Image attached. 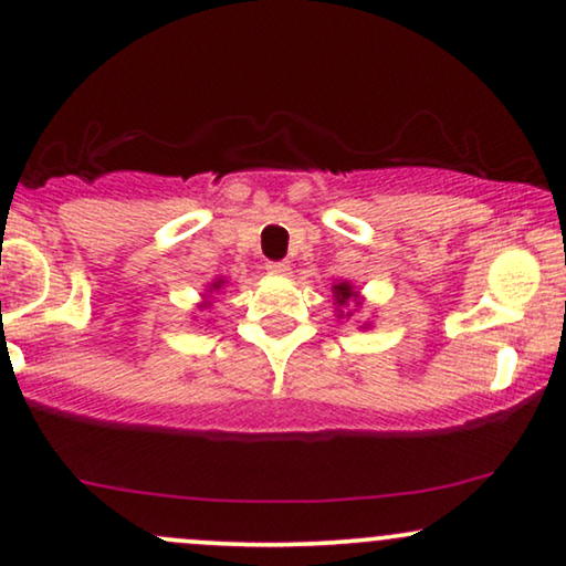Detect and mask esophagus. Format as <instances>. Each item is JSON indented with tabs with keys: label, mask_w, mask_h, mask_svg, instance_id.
Masks as SVG:
<instances>
[{
	"label": "esophagus",
	"mask_w": 566,
	"mask_h": 566,
	"mask_svg": "<svg viewBox=\"0 0 566 566\" xmlns=\"http://www.w3.org/2000/svg\"><path fill=\"white\" fill-rule=\"evenodd\" d=\"M268 273L270 275H289L291 273V265L289 262H268Z\"/></svg>",
	"instance_id": "1"
}]
</instances>
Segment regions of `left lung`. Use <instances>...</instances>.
<instances>
[{
    "mask_svg": "<svg viewBox=\"0 0 566 566\" xmlns=\"http://www.w3.org/2000/svg\"><path fill=\"white\" fill-rule=\"evenodd\" d=\"M332 293H335V304H337V312L339 308H345L347 304H350V301H355V304H358V293H355V289L350 283H335L332 285ZM345 312H339V316H343ZM347 316H350V312H347Z\"/></svg>",
    "mask_w": 566,
    "mask_h": 566,
    "instance_id": "obj_1",
    "label": "left lung"
}]
</instances>
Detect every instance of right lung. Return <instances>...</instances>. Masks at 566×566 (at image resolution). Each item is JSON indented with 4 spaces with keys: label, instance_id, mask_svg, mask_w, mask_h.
<instances>
[{
    "label": "right lung",
    "instance_id": "add662e5",
    "mask_svg": "<svg viewBox=\"0 0 566 566\" xmlns=\"http://www.w3.org/2000/svg\"><path fill=\"white\" fill-rule=\"evenodd\" d=\"M223 283H227V281H221V277H219V281H213V283H211V291H219Z\"/></svg>",
    "mask_w": 566,
    "mask_h": 566
}]
</instances>
